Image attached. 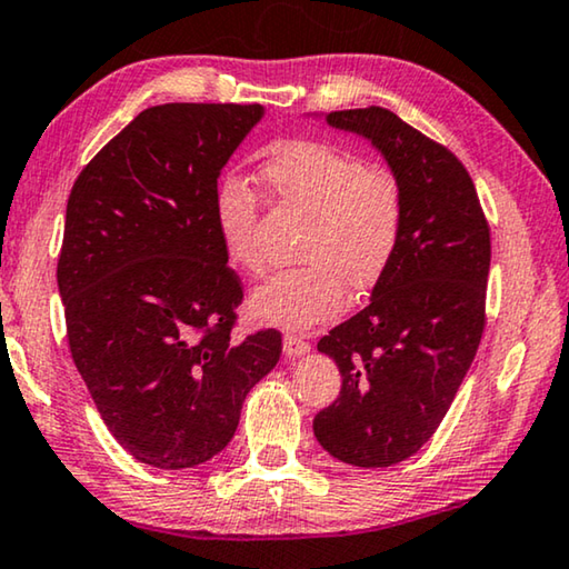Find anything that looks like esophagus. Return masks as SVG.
Here are the masks:
<instances>
[{
  "mask_svg": "<svg viewBox=\"0 0 569 569\" xmlns=\"http://www.w3.org/2000/svg\"><path fill=\"white\" fill-rule=\"evenodd\" d=\"M309 339L296 335V332H286L283 335V352L288 358H299V355H307L309 352Z\"/></svg>",
  "mask_w": 569,
  "mask_h": 569,
  "instance_id": "esophagus-1",
  "label": "esophagus"
}]
</instances>
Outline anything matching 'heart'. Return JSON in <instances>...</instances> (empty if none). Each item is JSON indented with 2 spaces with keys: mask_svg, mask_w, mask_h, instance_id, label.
<instances>
[{
  "mask_svg": "<svg viewBox=\"0 0 569 569\" xmlns=\"http://www.w3.org/2000/svg\"><path fill=\"white\" fill-rule=\"evenodd\" d=\"M270 193L307 214L296 242L301 266L283 270L252 293V311L281 327H311L342 311L347 288L362 296L391 270L406 224L401 178L391 166L321 140H291L262 166ZM256 189L240 176L217 186L214 222L224 256L237 270H266L258 244Z\"/></svg>",
  "mask_w": 569,
  "mask_h": 569,
  "instance_id": "obj_1",
  "label": "heart"
}]
</instances>
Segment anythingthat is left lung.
Listing matches in <instances>:
<instances>
[{"instance_id":"obj_1","label":"left lung","mask_w":569,"mask_h":569,"mask_svg":"<svg viewBox=\"0 0 569 569\" xmlns=\"http://www.w3.org/2000/svg\"><path fill=\"white\" fill-rule=\"evenodd\" d=\"M327 122L383 152L401 178L406 224L368 307L319 339L342 388L313 417V435L337 460L388 468L429 442L478 352L490 227L460 158L391 109H342Z\"/></svg>"}]
</instances>
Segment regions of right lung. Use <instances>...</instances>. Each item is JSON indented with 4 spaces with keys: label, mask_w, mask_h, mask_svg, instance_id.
<instances>
[{
    "label": "right lung",
    "mask_w": 569,
    "mask_h": 569,
    "mask_svg": "<svg viewBox=\"0 0 569 569\" xmlns=\"http://www.w3.org/2000/svg\"><path fill=\"white\" fill-rule=\"evenodd\" d=\"M260 104H160L83 166L66 207V337L107 429L134 460L201 465L281 358L278 329L232 337L242 281L214 222L217 178Z\"/></svg>",
    "instance_id": "1"
}]
</instances>
